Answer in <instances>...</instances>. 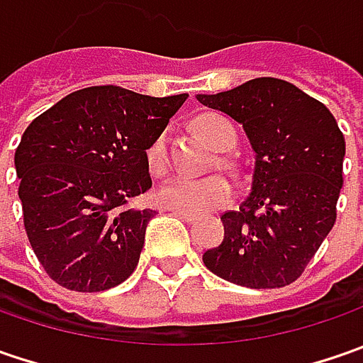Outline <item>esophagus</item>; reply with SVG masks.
Returning a JSON list of instances; mask_svg holds the SVG:
<instances>
[{
	"label": "esophagus",
	"instance_id": "34e87169",
	"mask_svg": "<svg viewBox=\"0 0 363 363\" xmlns=\"http://www.w3.org/2000/svg\"><path fill=\"white\" fill-rule=\"evenodd\" d=\"M175 216H179L182 220H186V222H196V216L194 214H188V212H179V210H172Z\"/></svg>",
	"mask_w": 363,
	"mask_h": 363
}]
</instances>
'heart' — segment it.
<instances>
[{
  "mask_svg": "<svg viewBox=\"0 0 363 363\" xmlns=\"http://www.w3.org/2000/svg\"><path fill=\"white\" fill-rule=\"evenodd\" d=\"M194 129L198 135L206 139L214 149L226 151L236 141V131L228 119L216 113L200 115L194 121ZM147 161L153 174H165L169 167L167 160V141L165 135H160L149 149ZM232 184L222 175H212L206 179H189V177H174L167 179L155 189V200L163 208L179 210L188 214H203L210 210H216L220 206L232 200Z\"/></svg>",
  "mask_w": 363,
  "mask_h": 363,
  "instance_id": "obj_1",
  "label": "heart"
}]
</instances>
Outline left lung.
I'll return each instance as SVG.
<instances>
[{
    "label": "left lung",
    "instance_id": "8db88e82",
    "mask_svg": "<svg viewBox=\"0 0 363 363\" xmlns=\"http://www.w3.org/2000/svg\"><path fill=\"white\" fill-rule=\"evenodd\" d=\"M196 99L240 123L255 149L250 194L222 214L224 240L203 252V264L248 289L291 285L337 218L345 155L337 121L281 78H252Z\"/></svg>",
    "mask_w": 363,
    "mask_h": 363
}]
</instances>
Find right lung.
<instances>
[{
    "mask_svg": "<svg viewBox=\"0 0 363 363\" xmlns=\"http://www.w3.org/2000/svg\"><path fill=\"white\" fill-rule=\"evenodd\" d=\"M186 99L89 86L23 131L16 149L23 226L52 281L99 293L131 277L155 212L129 203L151 188L147 149Z\"/></svg>",
    "mask_w": 363,
    "mask_h": 363,
    "instance_id": "1",
    "label": "right lung"
}]
</instances>
